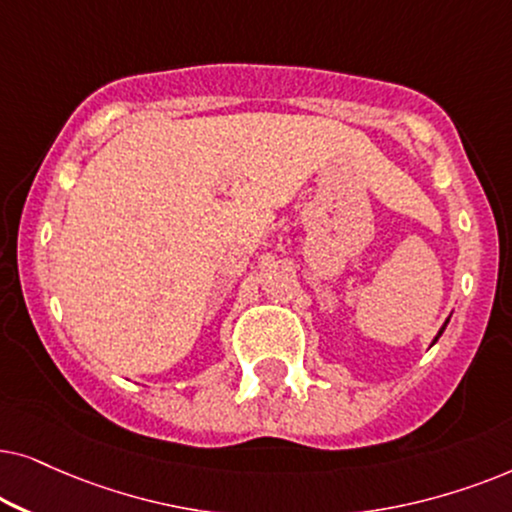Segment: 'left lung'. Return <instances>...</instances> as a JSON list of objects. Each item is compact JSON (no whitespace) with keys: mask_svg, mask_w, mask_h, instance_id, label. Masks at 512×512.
Returning a JSON list of instances; mask_svg holds the SVG:
<instances>
[{"mask_svg":"<svg viewBox=\"0 0 512 512\" xmlns=\"http://www.w3.org/2000/svg\"><path fill=\"white\" fill-rule=\"evenodd\" d=\"M447 323H449V318L445 320V323H442V327H440V330H438V335H435V337H433V342H431V346H433L435 342H438V339L442 337V332H445V327H447Z\"/></svg>","mask_w":512,"mask_h":512,"instance_id":"1","label":"left lung"}]
</instances>
